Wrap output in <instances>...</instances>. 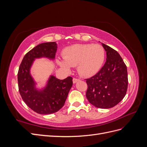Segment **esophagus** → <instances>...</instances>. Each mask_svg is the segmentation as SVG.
Masks as SVG:
<instances>
[{"label": "esophagus", "instance_id": "obj_1", "mask_svg": "<svg viewBox=\"0 0 147 147\" xmlns=\"http://www.w3.org/2000/svg\"><path fill=\"white\" fill-rule=\"evenodd\" d=\"M78 81H80V79H78V78H73V83H77Z\"/></svg>", "mask_w": 147, "mask_h": 147}]
</instances>
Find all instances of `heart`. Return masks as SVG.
Instances as JSON below:
<instances>
[{
	"instance_id": "heart-1",
	"label": "heart",
	"mask_w": 147,
	"mask_h": 147,
	"mask_svg": "<svg viewBox=\"0 0 147 147\" xmlns=\"http://www.w3.org/2000/svg\"><path fill=\"white\" fill-rule=\"evenodd\" d=\"M105 53L99 44H75L65 48L63 51V61H58L62 68L67 72L70 67H76L78 74L90 77L98 72L103 65Z\"/></svg>"
}]
</instances>
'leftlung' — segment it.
I'll list each match as a JSON object with an SVG mask.
<instances>
[{
	"instance_id": "8db88e82",
	"label": "left lung",
	"mask_w": 147,
	"mask_h": 147,
	"mask_svg": "<svg viewBox=\"0 0 147 147\" xmlns=\"http://www.w3.org/2000/svg\"><path fill=\"white\" fill-rule=\"evenodd\" d=\"M102 45L106 51V62L95 75L86 79V96L96 107L110 109L121 102L126 94L127 71L119 53L108 45Z\"/></svg>"
}]
</instances>
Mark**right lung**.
Instances as JSON below:
<instances>
[{
	"label": "right lung",
	"instance_id": "obj_1",
	"mask_svg": "<svg viewBox=\"0 0 147 147\" xmlns=\"http://www.w3.org/2000/svg\"><path fill=\"white\" fill-rule=\"evenodd\" d=\"M56 50V42L39 44L26 53L19 67L18 82L21 96L30 109L39 114H51L59 110L73 84L72 77L59 80L51 75L43 90H38L35 87V83L30 74L34 60L42 57L55 59Z\"/></svg>",
	"mask_w": 147,
	"mask_h": 147
}]
</instances>
